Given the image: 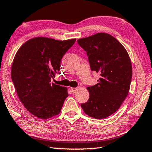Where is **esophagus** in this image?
<instances>
[{
  "mask_svg": "<svg viewBox=\"0 0 152 152\" xmlns=\"http://www.w3.org/2000/svg\"><path fill=\"white\" fill-rule=\"evenodd\" d=\"M77 90H78V89L76 88H70V91L72 92V93H75Z\"/></svg>",
  "mask_w": 152,
  "mask_h": 152,
  "instance_id": "1",
  "label": "esophagus"
}]
</instances>
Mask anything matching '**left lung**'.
<instances>
[{"mask_svg":"<svg viewBox=\"0 0 152 152\" xmlns=\"http://www.w3.org/2000/svg\"><path fill=\"white\" fill-rule=\"evenodd\" d=\"M78 43L86 51L91 70L101 76L96 85L87 88L89 98L81 106L90 117L106 118L118 110L129 91L130 57L123 45L107 33L83 38Z\"/></svg>","mask_w":152,"mask_h":152,"instance_id":"left-lung-1","label":"left lung"}]
</instances>
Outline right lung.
<instances>
[{"instance_id":"add662e5","label":"right lung","mask_w":152,"mask_h":152,"mask_svg":"<svg viewBox=\"0 0 152 152\" xmlns=\"http://www.w3.org/2000/svg\"><path fill=\"white\" fill-rule=\"evenodd\" d=\"M76 39L57 40L37 37L19 48L13 61L11 76L25 108L40 119L59 114L67 88L51 83L60 70L61 61Z\"/></svg>"}]
</instances>
